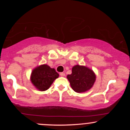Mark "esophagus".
Segmentation results:
<instances>
[{"instance_id":"1","label":"esophagus","mask_w":130,"mask_h":130,"mask_svg":"<svg viewBox=\"0 0 130 130\" xmlns=\"http://www.w3.org/2000/svg\"><path fill=\"white\" fill-rule=\"evenodd\" d=\"M59 74H60V76H62V77L65 76V74L64 73H63V72H62V73H59Z\"/></svg>"}]
</instances>
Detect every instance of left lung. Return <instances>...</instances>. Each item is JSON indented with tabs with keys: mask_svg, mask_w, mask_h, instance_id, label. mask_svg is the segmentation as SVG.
Here are the masks:
<instances>
[{
	"mask_svg": "<svg viewBox=\"0 0 130 130\" xmlns=\"http://www.w3.org/2000/svg\"><path fill=\"white\" fill-rule=\"evenodd\" d=\"M71 87L76 92H84L92 88L96 76L92 70L84 66L73 67L72 73L67 76Z\"/></svg>",
	"mask_w": 130,
	"mask_h": 130,
	"instance_id": "left-lung-1",
	"label": "left lung"
}]
</instances>
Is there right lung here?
I'll use <instances>...</instances> for the list:
<instances>
[{"label":"right lung","mask_w":130,"mask_h":130,"mask_svg":"<svg viewBox=\"0 0 130 130\" xmlns=\"http://www.w3.org/2000/svg\"><path fill=\"white\" fill-rule=\"evenodd\" d=\"M59 76L54 68L47 65H42L33 70L31 81L37 89L41 91L47 90L53 81Z\"/></svg>","instance_id":"obj_1"}]
</instances>
